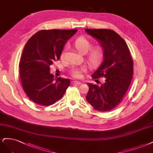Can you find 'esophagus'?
Instances as JSON below:
<instances>
[{"label": "esophagus", "instance_id": "34e87169", "mask_svg": "<svg viewBox=\"0 0 153 153\" xmlns=\"http://www.w3.org/2000/svg\"><path fill=\"white\" fill-rule=\"evenodd\" d=\"M72 83L73 85H81V82L77 81H72Z\"/></svg>", "mask_w": 153, "mask_h": 153}]
</instances>
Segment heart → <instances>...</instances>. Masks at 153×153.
Returning a JSON list of instances; mask_svg holds the SVG:
<instances>
[{"instance_id":"b5f03b06","label":"heart","mask_w":153,"mask_h":153,"mask_svg":"<svg viewBox=\"0 0 153 153\" xmlns=\"http://www.w3.org/2000/svg\"><path fill=\"white\" fill-rule=\"evenodd\" d=\"M74 45L77 51L81 54H86L88 52L86 55V60L91 67H97L102 62L104 52L101 46L97 45L90 48L92 45L91 42L85 37H78L74 41ZM63 55V53L62 54ZM86 71V67H82L80 68H73L72 74L76 78H81L82 77V72Z\"/></svg>"}]
</instances>
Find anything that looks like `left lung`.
I'll use <instances>...</instances> for the list:
<instances>
[{"mask_svg":"<svg viewBox=\"0 0 153 153\" xmlns=\"http://www.w3.org/2000/svg\"><path fill=\"white\" fill-rule=\"evenodd\" d=\"M95 38L103 50V60L92 77L98 81L104 78L100 86L88 83L86 99L98 111H109L116 107L128 89L134 73V63L126 42L110 29H85Z\"/></svg>","mask_w":153,"mask_h":153,"instance_id":"obj_1","label":"left lung"}]
</instances>
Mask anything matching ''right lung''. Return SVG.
<instances>
[{
  "instance_id": "add662e5",
  "label": "right lung",
  "mask_w": 153,
  "mask_h": 153,
  "mask_svg": "<svg viewBox=\"0 0 153 153\" xmlns=\"http://www.w3.org/2000/svg\"><path fill=\"white\" fill-rule=\"evenodd\" d=\"M74 30H42L25 45L19 62V74L24 91L33 102L47 106L61 99L70 86L68 79H54L50 66L59 60L67 41Z\"/></svg>"
}]
</instances>
